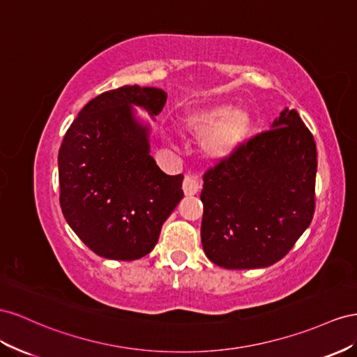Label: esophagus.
<instances>
[{"label":"esophagus","instance_id":"1","mask_svg":"<svg viewBox=\"0 0 357 357\" xmlns=\"http://www.w3.org/2000/svg\"><path fill=\"white\" fill-rule=\"evenodd\" d=\"M182 190H184V192H185L187 196H195L196 192L199 191V179H197V176L191 175V173L185 175L184 182H182Z\"/></svg>","mask_w":357,"mask_h":357}]
</instances>
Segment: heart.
I'll list each match as a JSON object with an SVG mask.
<instances>
[{"instance_id":"obj_1","label":"heart","mask_w":357,"mask_h":357,"mask_svg":"<svg viewBox=\"0 0 357 357\" xmlns=\"http://www.w3.org/2000/svg\"><path fill=\"white\" fill-rule=\"evenodd\" d=\"M251 128L245 110L230 105L212 106L191 114L184 121V131L191 137H205L203 149L212 158L229 157Z\"/></svg>"}]
</instances>
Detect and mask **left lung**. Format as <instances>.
<instances>
[{"label": "left lung", "mask_w": 357, "mask_h": 357, "mask_svg": "<svg viewBox=\"0 0 357 357\" xmlns=\"http://www.w3.org/2000/svg\"><path fill=\"white\" fill-rule=\"evenodd\" d=\"M317 149L296 110L243 140L203 176L202 245L226 269L266 268L310 226L315 209Z\"/></svg>", "instance_id": "left-lung-1"}]
</instances>
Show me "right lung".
<instances>
[{"label":"right lung","instance_id":"1","mask_svg":"<svg viewBox=\"0 0 357 357\" xmlns=\"http://www.w3.org/2000/svg\"><path fill=\"white\" fill-rule=\"evenodd\" d=\"M158 88L121 86L89 101L71 122L58 154L59 205L68 226L97 256L137 260L154 250L181 199L184 175H167L149 155L148 128L131 105L158 115Z\"/></svg>","mask_w":357,"mask_h":357}]
</instances>
